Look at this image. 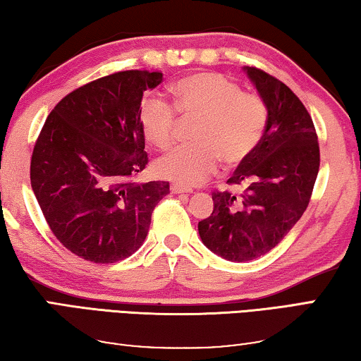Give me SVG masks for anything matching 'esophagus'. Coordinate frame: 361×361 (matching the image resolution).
<instances>
[{"instance_id":"34e87169","label":"esophagus","mask_w":361,"mask_h":361,"mask_svg":"<svg viewBox=\"0 0 361 361\" xmlns=\"http://www.w3.org/2000/svg\"><path fill=\"white\" fill-rule=\"evenodd\" d=\"M171 192H173L174 195H182V193H190V190L188 188H184L179 184H173L171 185Z\"/></svg>"}]
</instances>
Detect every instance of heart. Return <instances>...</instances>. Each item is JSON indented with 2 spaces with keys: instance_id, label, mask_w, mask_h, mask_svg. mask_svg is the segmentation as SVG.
<instances>
[{
  "instance_id": "b5f03b06",
  "label": "heart",
  "mask_w": 361,
  "mask_h": 361,
  "mask_svg": "<svg viewBox=\"0 0 361 361\" xmlns=\"http://www.w3.org/2000/svg\"><path fill=\"white\" fill-rule=\"evenodd\" d=\"M173 104L182 118H197L190 145L179 147L155 163L161 179L192 187L203 182L222 158L224 163L243 161L261 142L267 125V107L252 92L219 73H195L171 87ZM159 96L144 99L139 125L145 139L158 149L173 145L177 115Z\"/></svg>"
}]
</instances>
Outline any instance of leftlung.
Here are the masks:
<instances>
[{
    "label": "left lung",
    "mask_w": 361,
    "mask_h": 361,
    "mask_svg": "<svg viewBox=\"0 0 361 361\" xmlns=\"http://www.w3.org/2000/svg\"><path fill=\"white\" fill-rule=\"evenodd\" d=\"M243 72L267 107V125L228 179L245 190L212 193L214 209L198 222L203 245L232 262L261 257L285 238L309 206L320 168L314 121L296 94L262 70Z\"/></svg>",
    "instance_id": "left-lung-1"
}]
</instances>
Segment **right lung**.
<instances>
[{
  "label": "right lung",
  "instance_id": "right-lung-1",
  "mask_svg": "<svg viewBox=\"0 0 361 361\" xmlns=\"http://www.w3.org/2000/svg\"><path fill=\"white\" fill-rule=\"evenodd\" d=\"M161 81L149 70L91 81L65 96L41 129L32 190L56 238L86 261L114 264L137 251L169 193L168 182L131 180L149 161L142 96Z\"/></svg>",
  "mask_w": 361,
  "mask_h": 361
}]
</instances>
